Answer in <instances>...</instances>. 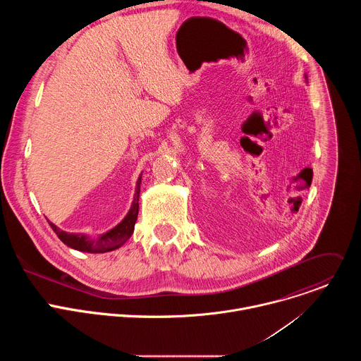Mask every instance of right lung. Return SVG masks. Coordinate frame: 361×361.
I'll return each instance as SVG.
<instances>
[{
	"label": "right lung",
	"instance_id": "add662e5",
	"mask_svg": "<svg viewBox=\"0 0 361 361\" xmlns=\"http://www.w3.org/2000/svg\"><path fill=\"white\" fill-rule=\"evenodd\" d=\"M140 184H141V177H138L137 187H135V194H134V201L128 214L126 219L116 226L113 230L109 233L99 235L98 238H90L85 234H73V233H66L60 230L56 224L48 221L51 228L54 230V233L59 235V238L67 244L68 247L78 250V251H85V252H107L113 251L118 247H121L133 234L134 226L137 221L138 216V198H140Z\"/></svg>",
	"mask_w": 361,
	"mask_h": 361
}]
</instances>
